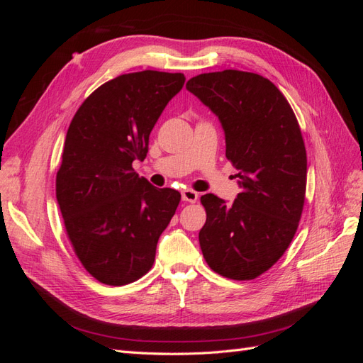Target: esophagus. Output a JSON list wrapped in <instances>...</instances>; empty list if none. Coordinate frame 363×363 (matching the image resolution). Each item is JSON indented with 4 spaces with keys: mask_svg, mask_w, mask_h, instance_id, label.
I'll use <instances>...</instances> for the list:
<instances>
[{
    "mask_svg": "<svg viewBox=\"0 0 363 363\" xmlns=\"http://www.w3.org/2000/svg\"><path fill=\"white\" fill-rule=\"evenodd\" d=\"M182 199H183V201L195 203V201H199V192H195L192 189H184L182 192Z\"/></svg>",
    "mask_w": 363,
    "mask_h": 363,
    "instance_id": "34e87169",
    "label": "esophagus"
}]
</instances>
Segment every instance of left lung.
<instances>
[{
    "mask_svg": "<svg viewBox=\"0 0 363 363\" xmlns=\"http://www.w3.org/2000/svg\"><path fill=\"white\" fill-rule=\"evenodd\" d=\"M186 87L221 121L225 157L242 188L232 204L201 196L203 256L219 276L252 280L284 255L298 228L307 182L300 124L279 87L255 72H206Z\"/></svg>",
    "mask_w": 363,
    "mask_h": 363,
    "instance_id": "1",
    "label": "left lung"
}]
</instances>
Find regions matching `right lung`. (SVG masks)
<instances>
[{"mask_svg": "<svg viewBox=\"0 0 363 363\" xmlns=\"http://www.w3.org/2000/svg\"><path fill=\"white\" fill-rule=\"evenodd\" d=\"M184 80L182 72L123 74L87 96L69 124L56 196L75 256L108 286L151 269L182 200L179 191L139 177L133 162L147 157L151 130Z\"/></svg>", "mask_w": 363, "mask_h": 363, "instance_id": "1", "label": "right lung"}]
</instances>
